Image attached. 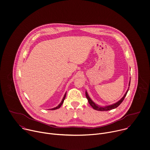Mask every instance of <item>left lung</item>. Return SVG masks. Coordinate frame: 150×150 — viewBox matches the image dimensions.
<instances>
[{
	"instance_id": "left-lung-1",
	"label": "left lung",
	"mask_w": 150,
	"mask_h": 150,
	"mask_svg": "<svg viewBox=\"0 0 150 150\" xmlns=\"http://www.w3.org/2000/svg\"><path fill=\"white\" fill-rule=\"evenodd\" d=\"M129 84H130V81L129 82V84H128V86L129 87ZM128 88H128L127 91L125 92V94L124 95V96L119 100L117 102H116L115 103H114L112 104H111V105H106V106H100V105H98V104H96L91 98L90 97H89L87 91L86 90V98L88 100V103L90 104V105L93 108V109L96 110H97V111H108V110H112V109H114L115 108H117L118 106L120 105V104L122 102V101L124 100V98L125 97L127 93H128Z\"/></svg>"
}]
</instances>
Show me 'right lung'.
<instances>
[{"label":"right lung","instance_id":"obj_1","mask_svg":"<svg viewBox=\"0 0 150 150\" xmlns=\"http://www.w3.org/2000/svg\"><path fill=\"white\" fill-rule=\"evenodd\" d=\"M66 93L64 94V97H63V99H62V100L61 103H60V104H59L57 107H54V108H53L49 109V110H56V109L59 108L61 107V105L63 104V102H64V99H65V98H66Z\"/></svg>","mask_w":150,"mask_h":150}]
</instances>
